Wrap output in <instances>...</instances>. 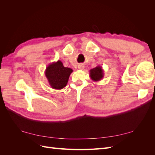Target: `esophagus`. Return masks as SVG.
Instances as JSON below:
<instances>
[{
	"label": "esophagus",
	"mask_w": 155,
	"mask_h": 155,
	"mask_svg": "<svg viewBox=\"0 0 155 155\" xmlns=\"http://www.w3.org/2000/svg\"><path fill=\"white\" fill-rule=\"evenodd\" d=\"M84 68H85V67H84V65H83L82 64H80L78 65V69H79V70H82L84 69Z\"/></svg>",
	"instance_id": "obj_1"
}]
</instances>
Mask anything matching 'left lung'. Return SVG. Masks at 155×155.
I'll return each mask as SVG.
<instances>
[{
  "label": "left lung",
  "mask_w": 155,
  "mask_h": 155,
  "mask_svg": "<svg viewBox=\"0 0 155 155\" xmlns=\"http://www.w3.org/2000/svg\"><path fill=\"white\" fill-rule=\"evenodd\" d=\"M90 77L94 81H99L104 77V71L102 67L97 66L90 70Z\"/></svg>",
  "instance_id": "obj_1"
}]
</instances>
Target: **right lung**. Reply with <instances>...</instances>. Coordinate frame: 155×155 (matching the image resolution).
Wrapping results in <instances>:
<instances>
[{
    "instance_id": "1",
    "label": "right lung",
    "mask_w": 155,
    "mask_h": 155,
    "mask_svg": "<svg viewBox=\"0 0 155 155\" xmlns=\"http://www.w3.org/2000/svg\"><path fill=\"white\" fill-rule=\"evenodd\" d=\"M73 70L64 67L60 60L48 65L45 70V76L48 79L50 86L57 90H61L66 87Z\"/></svg>"
}]
</instances>
